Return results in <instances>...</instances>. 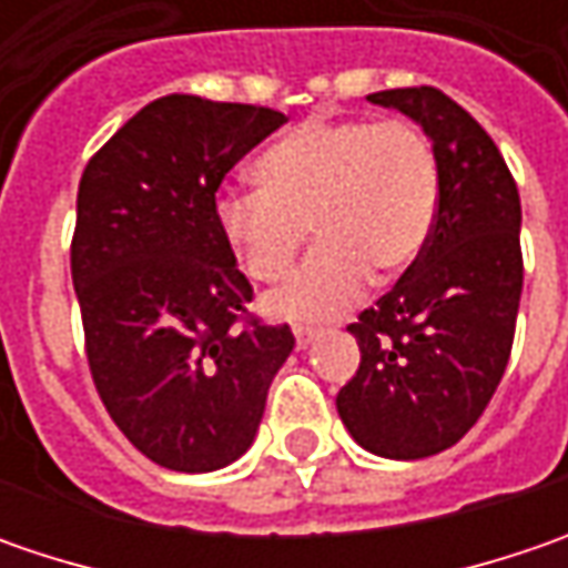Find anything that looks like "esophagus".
<instances>
[{
	"label": "esophagus",
	"mask_w": 568,
	"mask_h": 568,
	"mask_svg": "<svg viewBox=\"0 0 568 568\" xmlns=\"http://www.w3.org/2000/svg\"><path fill=\"white\" fill-rule=\"evenodd\" d=\"M316 328H303V325H296L294 328V338H296V347H300V351H303V347H310V344H313V341H316Z\"/></svg>",
	"instance_id": "1"
}]
</instances>
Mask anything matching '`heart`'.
I'll list each match as a JSON object with an SVG mask.
<instances>
[{
    "label": "heart",
    "instance_id": "heart-1",
    "mask_svg": "<svg viewBox=\"0 0 568 568\" xmlns=\"http://www.w3.org/2000/svg\"><path fill=\"white\" fill-rule=\"evenodd\" d=\"M258 189L230 186L214 221L236 265L274 284L291 272L306 227L316 250L265 300L277 318H328L366 284L417 265L439 214V164L407 120H306L255 161Z\"/></svg>",
    "mask_w": 568,
    "mask_h": 568
}]
</instances>
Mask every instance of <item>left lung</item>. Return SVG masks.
<instances>
[{"label": "left lung", "mask_w": 568, "mask_h": 568, "mask_svg": "<svg viewBox=\"0 0 568 568\" xmlns=\"http://www.w3.org/2000/svg\"><path fill=\"white\" fill-rule=\"evenodd\" d=\"M369 103L424 129L439 164V214L424 255L347 332L361 369L338 414L366 452L414 462L455 446L506 373L521 300V202L480 122L436 88Z\"/></svg>", "instance_id": "left-lung-1"}]
</instances>
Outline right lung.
Wrapping results in <instances>:
<instances>
[{"mask_svg": "<svg viewBox=\"0 0 568 568\" xmlns=\"http://www.w3.org/2000/svg\"><path fill=\"white\" fill-rule=\"evenodd\" d=\"M284 122L268 106L166 94L84 166L72 284L91 376L161 468L233 465L294 351L287 325H236L252 287L214 221L224 173Z\"/></svg>", "mask_w": 568, "mask_h": 568, "instance_id": "1", "label": "right lung"}]
</instances>
